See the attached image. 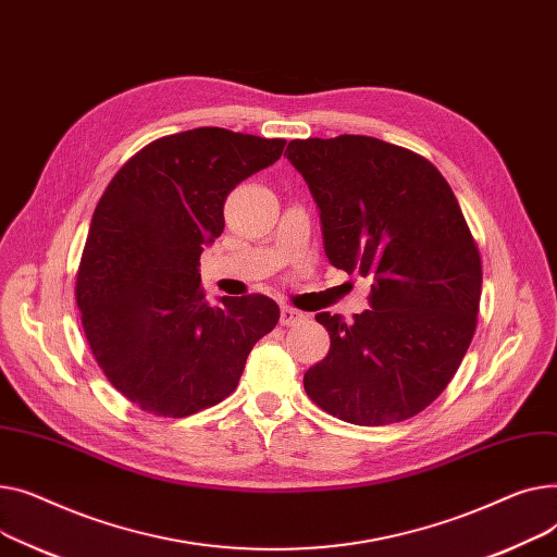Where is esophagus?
Instances as JSON below:
<instances>
[{
  "instance_id": "34e87169",
  "label": "esophagus",
  "mask_w": 557,
  "mask_h": 557,
  "mask_svg": "<svg viewBox=\"0 0 557 557\" xmlns=\"http://www.w3.org/2000/svg\"><path fill=\"white\" fill-rule=\"evenodd\" d=\"M299 321H304V314L299 312V310H294V308H281V325H294V323H299Z\"/></svg>"
}]
</instances>
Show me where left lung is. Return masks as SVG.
Wrapping results in <instances>:
<instances>
[{"label":"left lung","instance_id":"8db88e82","mask_svg":"<svg viewBox=\"0 0 557 557\" xmlns=\"http://www.w3.org/2000/svg\"><path fill=\"white\" fill-rule=\"evenodd\" d=\"M285 152L321 211L325 256L373 281L352 323L317 314L331 350L306 394L352 424L403 422L443 394L476 331L481 256L459 200L430 159L373 137L294 139Z\"/></svg>","mask_w":557,"mask_h":557}]
</instances>
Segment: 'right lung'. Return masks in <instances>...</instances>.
<instances>
[{"mask_svg":"<svg viewBox=\"0 0 557 557\" xmlns=\"http://www.w3.org/2000/svg\"><path fill=\"white\" fill-rule=\"evenodd\" d=\"M283 148L224 127L186 129L129 157L98 200L76 301L98 367L141 411L184 418L222 403L278 323L263 294L211 306L198 268L224 228L226 195Z\"/></svg>","mask_w":557,"mask_h":557,"instance_id":"right-lung-1","label":"right lung"}]
</instances>
